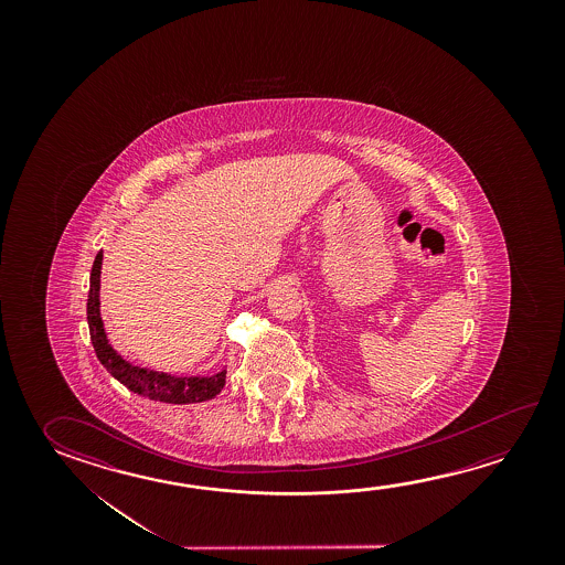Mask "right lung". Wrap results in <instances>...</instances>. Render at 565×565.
I'll list each match as a JSON object with an SVG mask.
<instances>
[{
    "instance_id": "add662e5",
    "label": "right lung",
    "mask_w": 565,
    "mask_h": 565,
    "mask_svg": "<svg viewBox=\"0 0 565 565\" xmlns=\"http://www.w3.org/2000/svg\"><path fill=\"white\" fill-rule=\"evenodd\" d=\"M100 269H103V252L96 254L93 271H90L86 319H88L94 351L98 361L103 362L104 369L110 372L114 379L120 380L126 388L143 398L166 402V404H191V402L213 399L224 388L226 371L216 372L213 376H171L166 372L134 366L111 349L104 333L103 317H100Z\"/></svg>"
}]
</instances>
